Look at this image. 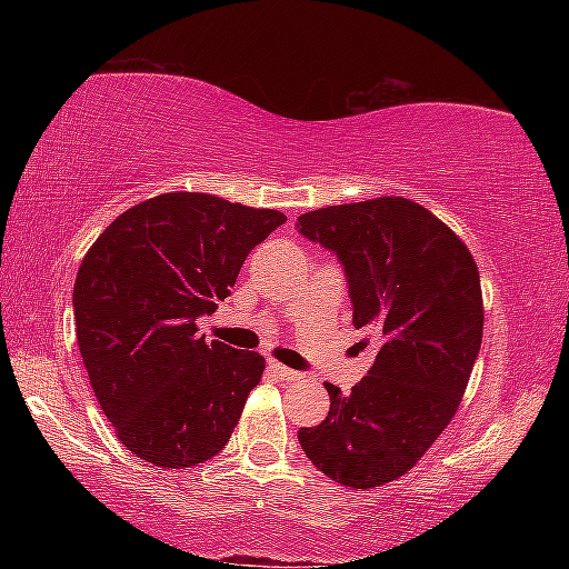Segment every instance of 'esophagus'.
Segmentation results:
<instances>
[{
    "label": "esophagus",
    "instance_id": "34e87169",
    "mask_svg": "<svg viewBox=\"0 0 569 569\" xmlns=\"http://www.w3.org/2000/svg\"><path fill=\"white\" fill-rule=\"evenodd\" d=\"M271 371H273V377L281 379V381H298V379H301V373L288 369V366H283V363H276V361L271 363Z\"/></svg>",
    "mask_w": 569,
    "mask_h": 569
}]
</instances>
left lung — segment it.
I'll list each match as a JSON object with an SVG mask.
<instances>
[{
  "mask_svg": "<svg viewBox=\"0 0 569 569\" xmlns=\"http://www.w3.org/2000/svg\"><path fill=\"white\" fill-rule=\"evenodd\" d=\"M298 230L343 263L361 349L373 363L351 393L298 431L313 467L351 489L399 479L449 427L475 369L485 303L465 240L409 198L383 196L298 216Z\"/></svg>",
  "mask_w": 569,
  "mask_h": 569,
  "instance_id": "obj_1",
  "label": "left lung"
}]
</instances>
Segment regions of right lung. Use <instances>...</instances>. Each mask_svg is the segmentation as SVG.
<instances>
[{
    "label": "right lung",
    "instance_id": "obj_1",
    "mask_svg": "<svg viewBox=\"0 0 569 569\" xmlns=\"http://www.w3.org/2000/svg\"><path fill=\"white\" fill-rule=\"evenodd\" d=\"M281 210L208 192H162L118 216L74 281L77 343L94 397L134 457L166 469L228 445L266 359L198 336Z\"/></svg>",
    "mask_w": 569,
    "mask_h": 569
}]
</instances>
